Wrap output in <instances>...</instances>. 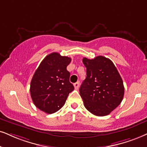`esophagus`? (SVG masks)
Returning <instances> with one entry per match:
<instances>
[{
    "instance_id": "1",
    "label": "esophagus",
    "mask_w": 147,
    "mask_h": 147,
    "mask_svg": "<svg viewBox=\"0 0 147 147\" xmlns=\"http://www.w3.org/2000/svg\"><path fill=\"white\" fill-rule=\"evenodd\" d=\"M74 86H75V88L76 89V90H78V89H79V82L75 83V84H74Z\"/></svg>"
}]
</instances>
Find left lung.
<instances>
[{
    "label": "left lung",
    "mask_w": 147,
    "mask_h": 147,
    "mask_svg": "<svg viewBox=\"0 0 147 147\" xmlns=\"http://www.w3.org/2000/svg\"><path fill=\"white\" fill-rule=\"evenodd\" d=\"M87 77L79 89L87 110L96 116H106L121 102L124 86L121 77L112 61L107 57H84Z\"/></svg>",
    "instance_id": "left-lung-1"
}]
</instances>
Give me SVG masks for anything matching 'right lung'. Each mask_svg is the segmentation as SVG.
<instances>
[{
	"mask_svg": "<svg viewBox=\"0 0 147 147\" xmlns=\"http://www.w3.org/2000/svg\"><path fill=\"white\" fill-rule=\"evenodd\" d=\"M71 58L53 52L47 55L35 71L30 83V95L34 105L48 114L57 112L74 90L66 67Z\"/></svg>",
	"mask_w": 147,
	"mask_h": 147,
	"instance_id": "add662e5",
	"label": "right lung"
}]
</instances>
